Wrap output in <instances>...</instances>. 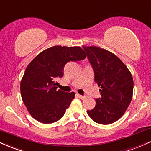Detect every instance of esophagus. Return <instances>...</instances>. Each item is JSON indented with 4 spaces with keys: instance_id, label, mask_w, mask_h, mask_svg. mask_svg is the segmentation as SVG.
Returning <instances> with one entry per match:
<instances>
[{
    "instance_id": "34e87169",
    "label": "esophagus",
    "mask_w": 151,
    "mask_h": 151,
    "mask_svg": "<svg viewBox=\"0 0 151 151\" xmlns=\"http://www.w3.org/2000/svg\"><path fill=\"white\" fill-rule=\"evenodd\" d=\"M77 96L78 97H79V99H84L86 98V96H82V95H80V94H79V93H77Z\"/></svg>"
}]
</instances>
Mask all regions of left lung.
<instances>
[{
	"label": "left lung",
	"mask_w": 151,
	"mask_h": 151,
	"mask_svg": "<svg viewBox=\"0 0 151 151\" xmlns=\"http://www.w3.org/2000/svg\"><path fill=\"white\" fill-rule=\"evenodd\" d=\"M94 72V81L101 86V97L87 114L95 122L111 124L124 115L133 96V80L123 62L108 50L83 47Z\"/></svg>",
	"instance_id": "1"
}]
</instances>
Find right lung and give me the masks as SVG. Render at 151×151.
I'll list each match as a JSON object with an SVG mask.
<instances>
[{
	"instance_id": "add662e5",
	"label": "right lung",
	"mask_w": 151,
	"mask_h": 151,
	"mask_svg": "<svg viewBox=\"0 0 151 151\" xmlns=\"http://www.w3.org/2000/svg\"><path fill=\"white\" fill-rule=\"evenodd\" d=\"M85 58L80 47L54 46L31 61L20 82V92L24 104L35 119L52 124L63 116L75 93L58 90L55 81L63 76L67 62Z\"/></svg>"
}]
</instances>
